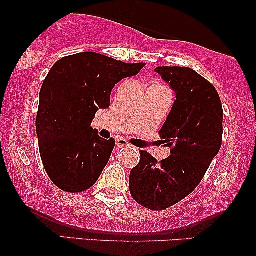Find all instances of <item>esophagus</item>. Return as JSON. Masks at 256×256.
<instances>
[{"label": "esophagus", "mask_w": 256, "mask_h": 256, "mask_svg": "<svg viewBox=\"0 0 256 256\" xmlns=\"http://www.w3.org/2000/svg\"><path fill=\"white\" fill-rule=\"evenodd\" d=\"M116 146H119V148H124V146H130V143L128 142V140H125V138H118V140H116Z\"/></svg>", "instance_id": "1"}]
</instances>
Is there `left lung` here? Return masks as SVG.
<instances>
[{"mask_svg": "<svg viewBox=\"0 0 256 256\" xmlns=\"http://www.w3.org/2000/svg\"><path fill=\"white\" fill-rule=\"evenodd\" d=\"M176 91L160 138L171 155L158 162L140 150L131 170L130 192L138 204L164 210L190 195L204 179L222 142V106L218 91L189 67L155 70Z\"/></svg>", "mask_w": 256, "mask_h": 256, "instance_id": "left-lung-1", "label": "left lung"}]
</instances>
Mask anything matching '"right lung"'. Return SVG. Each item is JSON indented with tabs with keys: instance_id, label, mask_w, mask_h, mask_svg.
Returning a JSON list of instances; mask_svg holds the SVG:
<instances>
[{
	"instance_id": "add662e5",
	"label": "right lung",
	"mask_w": 256,
	"mask_h": 256,
	"mask_svg": "<svg viewBox=\"0 0 256 256\" xmlns=\"http://www.w3.org/2000/svg\"><path fill=\"white\" fill-rule=\"evenodd\" d=\"M144 64H125L98 52H79L58 61L40 92L36 131L46 174L58 189L82 192L98 182L116 140L91 128L98 108H108L110 92Z\"/></svg>"
}]
</instances>
